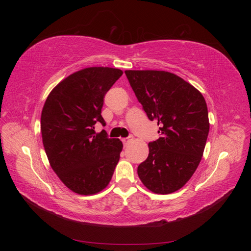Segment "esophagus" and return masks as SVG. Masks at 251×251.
<instances>
[{
  "label": "esophagus",
  "instance_id": "obj_1",
  "mask_svg": "<svg viewBox=\"0 0 251 251\" xmlns=\"http://www.w3.org/2000/svg\"><path fill=\"white\" fill-rule=\"evenodd\" d=\"M132 140H133V138H132V137L123 138V143H124V146H125V147H126V146H127V143H128V142H131Z\"/></svg>",
  "mask_w": 251,
  "mask_h": 251
}]
</instances>
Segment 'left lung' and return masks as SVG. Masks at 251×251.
Returning a JSON list of instances; mask_svg holds the SVG:
<instances>
[{
  "label": "left lung",
  "instance_id": "left-lung-1",
  "mask_svg": "<svg viewBox=\"0 0 251 251\" xmlns=\"http://www.w3.org/2000/svg\"><path fill=\"white\" fill-rule=\"evenodd\" d=\"M126 77L160 137L149 143L137 173L148 189L168 195L183 187L201 161L209 132L206 101L199 90L168 71L126 70Z\"/></svg>",
  "mask_w": 251,
  "mask_h": 251
}]
</instances>
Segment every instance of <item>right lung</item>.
<instances>
[{"instance_id":"obj_1","label":"right lung","mask_w":251,"mask_h":251,"mask_svg":"<svg viewBox=\"0 0 251 251\" xmlns=\"http://www.w3.org/2000/svg\"><path fill=\"white\" fill-rule=\"evenodd\" d=\"M123 71L89 67L74 72L53 88L43 107L41 132L52 170L78 195L90 196L108 186L119 161L123 142L96 133L103 98Z\"/></svg>"}]
</instances>
